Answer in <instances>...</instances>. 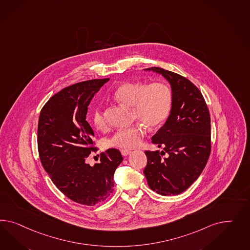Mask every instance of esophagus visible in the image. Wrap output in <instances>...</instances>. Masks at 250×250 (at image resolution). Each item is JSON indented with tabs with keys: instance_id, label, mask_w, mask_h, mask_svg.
I'll use <instances>...</instances> for the list:
<instances>
[{
	"instance_id": "34e87169",
	"label": "esophagus",
	"mask_w": 250,
	"mask_h": 250,
	"mask_svg": "<svg viewBox=\"0 0 250 250\" xmlns=\"http://www.w3.org/2000/svg\"><path fill=\"white\" fill-rule=\"evenodd\" d=\"M120 151H121L122 155H124V156H126L131 154V151L128 149H121Z\"/></svg>"
}]
</instances>
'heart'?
Instances as JSON below:
<instances>
[{"mask_svg":"<svg viewBox=\"0 0 250 250\" xmlns=\"http://www.w3.org/2000/svg\"><path fill=\"white\" fill-rule=\"evenodd\" d=\"M114 98L132 107V116L138 123L127 128L116 131L108 140L110 146L132 149L137 147L146 133V126L156 128L168 118L173 106V91L167 83L155 82H127L118 86ZM92 122L97 129L106 127V119L101 108L96 106L92 113Z\"/></svg>","mask_w":250,"mask_h":250,"instance_id":"b5f03b06","label":"heart"}]
</instances>
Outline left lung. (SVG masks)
Masks as SVG:
<instances>
[{"label":"left lung","mask_w":250,"mask_h":250,"mask_svg":"<svg viewBox=\"0 0 250 250\" xmlns=\"http://www.w3.org/2000/svg\"><path fill=\"white\" fill-rule=\"evenodd\" d=\"M145 70L162 74L170 83L173 106L166 124L152 137V143L164 151L145 152L144 174L153 191L176 196L196 181L209 158V110L199 89L186 77L160 67Z\"/></svg>","instance_id":"1"}]
</instances>
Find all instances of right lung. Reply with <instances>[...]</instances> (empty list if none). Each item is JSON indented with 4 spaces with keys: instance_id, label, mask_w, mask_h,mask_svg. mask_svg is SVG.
Segmentation results:
<instances>
[{
    "instance_id": "add662e5",
    "label": "right lung",
    "mask_w": 250,
    "mask_h": 250,
    "mask_svg": "<svg viewBox=\"0 0 250 250\" xmlns=\"http://www.w3.org/2000/svg\"><path fill=\"white\" fill-rule=\"evenodd\" d=\"M109 78L81 82L53 95L41 110L37 145L41 163L55 187L74 202L93 207L114 191V174L123 161L119 150L107 149L90 166L94 131L85 120L88 105Z\"/></svg>"
}]
</instances>
